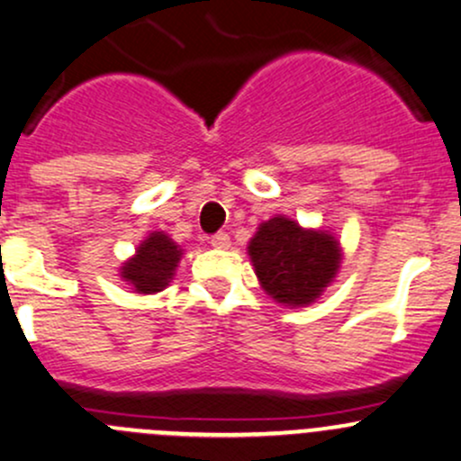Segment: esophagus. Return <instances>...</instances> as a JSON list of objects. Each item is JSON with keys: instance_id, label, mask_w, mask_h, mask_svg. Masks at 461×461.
<instances>
[{"instance_id": "obj_1", "label": "esophagus", "mask_w": 461, "mask_h": 461, "mask_svg": "<svg viewBox=\"0 0 461 461\" xmlns=\"http://www.w3.org/2000/svg\"><path fill=\"white\" fill-rule=\"evenodd\" d=\"M212 247H216V249H227V247L231 245V240H230V234H227V231H218V234H214L212 236Z\"/></svg>"}]
</instances>
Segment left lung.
Returning a JSON list of instances; mask_svg holds the SVG:
<instances>
[{
    "mask_svg": "<svg viewBox=\"0 0 461 461\" xmlns=\"http://www.w3.org/2000/svg\"><path fill=\"white\" fill-rule=\"evenodd\" d=\"M247 251L260 287L285 307H307L320 298L342 260L336 236L324 230H304L287 216L260 222Z\"/></svg>",
    "mask_w": 461,
    "mask_h": 461,
    "instance_id": "1",
    "label": "left lung"
}]
</instances>
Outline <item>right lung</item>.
I'll return each instance as SVG.
<instances>
[{"instance_id": "right-lung-1", "label": "right lung", "mask_w": 461, "mask_h": 461, "mask_svg": "<svg viewBox=\"0 0 461 461\" xmlns=\"http://www.w3.org/2000/svg\"><path fill=\"white\" fill-rule=\"evenodd\" d=\"M183 249L163 231H152L137 254L121 265V278L132 285L137 294L163 292L174 278Z\"/></svg>"}]
</instances>
